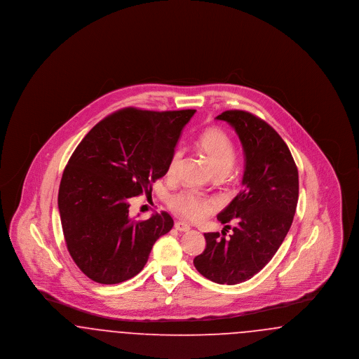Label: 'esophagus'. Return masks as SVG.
<instances>
[{"label":"esophagus","mask_w":359,"mask_h":359,"mask_svg":"<svg viewBox=\"0 0 359 359\" xmlns=\"http://www.w3.org/2000/svg\"><path fill=\"white\" fill-rule=\"evenodd\" d=\"M175 229H176L177 231H188V230H189V224L183 222V221H176V222H175Z\"/></svg>","instance_id":"34e87169"}]
</instances>
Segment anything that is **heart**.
Listing matches in <instances>:
<instances>
[{
	"label": "heart",
	"mask_w": 359,
	"mask_h": 359,
	"mask_svg": "<svg viewBox=\"0 0 359 359\" xmlns=\"http://www.w3.org/2000/svg\"><path fill=\"white\" fill-rule=\"evenodd\" d=\"M198 149L205 154L210 167L215 173H226L236 160V147L229 135L219 128H208L196 140ZM183 157V151L176 148L168 163V175H173ZM172 208L188 219H199L211 210V203L192 191H182L172 195Z\"/></svg>",
	"instance_id": "heart-1"
}]
</instances>
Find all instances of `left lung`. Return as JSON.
<instances>
[{"label": "left lung", "instance_id": "1", "mask_svg": "<svg viewBox=\"0 0 359 359\" xmlns=\"http://www.w3.org/2000/svg\"><path fill=\"white\" fill-rule=\"evenodd\" d=\"M217 120L237 132L245 154L242 189L218 221L229 237L205 233V249L194 258L196 271L217 283L236 285L252 278L287 237L299 199V172L290 148L265 121L243 110H227Z\"/></svg>", "mask_w": 359, "mask_h": 359}]
</instances>
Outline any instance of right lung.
I'll use <instances>...</instances> for the list:
<instances>
[{
	"label": "right lung",
	"mask_w": 359,
	"mask_h": 359,
	"mask_svg": "<svg viewBox=\"0 0 359 359\" xmlns=\"http://www.w3.org/2000/svg\"><path fill=\"white\" fill-rule=\"evenodd\" d=\"M196 110L126 107L100 121L65 168L57 205L69 256L95 283L118 284L142 271L154 242L173 226L165 211L129 217V201L168 172L183 128Z\"/></svg>",
	"instance_id": "right-lung-1"
}]
</instances>
